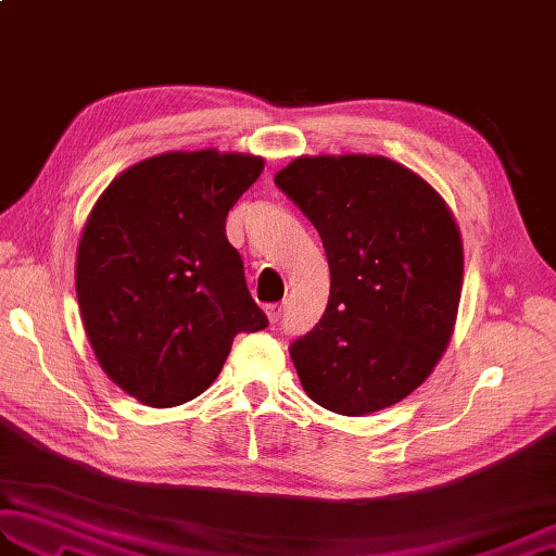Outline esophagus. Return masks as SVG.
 <instances>
[{"label":"esophagus","mask_w":556,"mask_h":556,"mask_svg":"<svg viewBox=\"0 0 556 556\" xmlns=\"http://www.w3.org/2000/svg\"><path fill=\"white\" fill-rule=\"evenodd\" d=\"M265 313H267V317H269V323H279L281 313H285V305H281V303H271V305H267Z\"/></svg>","instance_id":"esophagus-1"}]
</instances>
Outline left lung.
<instances>
[{
	"label": "left lung",
	"instance_id": "obj_1",
	"mask_svg": "<svg viewBox=\"0 0 556 556\" xmlns=\"http://www.w3.org/2000/svg\"><path fill=\"white\" fill-rule=\"evenodd\" d=\"M275 184L313 222L329 301L291 344L315 404L368 416L428 380L454 334L464 241L434 188L382 155H303Z\"/></svg>",
	"mask_w": 556,
	"mask_h": 556
}]
</instances>
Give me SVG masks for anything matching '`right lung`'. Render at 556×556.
I'll use <instances>...</instances> for the list:
<instances>
[{
    "mask_svg": "<svg viewBox=\"0 0 556 556\" xmlns=\"http://www.w3.org/2000/svg\"><path fill=\"white\" fill-rule=\"evenodd\" d=\"M263 169L245 152H162L92 205L76 253L80 320L100 368L140 404L200 396L233 337L267 327L224 229Z\"/></svg>",
    "mask_w": 556,
    "mask_h": 556,
    "instance_id": "right-lung-1",
    "label": "right lung"
}]
</instances>
